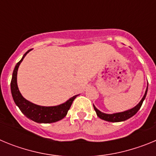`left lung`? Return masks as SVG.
Returning <instances> with one entry per match:
<instances>
[{
  "label": "left lung",
  "instance_id": "8db88e82",
  "mask_svg": "<svg viewBox=\"0 0 156 156\" xmlns=\"http://www.w3.org/2000/svg\"><path fill=\"white\" fill-rule=\"evenodd\" d=\"M147 91H148V87L146 88L145 93H144V97L142 98V99L140 100V102L137 105L133 107V108L129 110H126L125 112H118V113H113V114H106L104 112H101V111H99L94 105V108L96 113H97L98 116L101 119H104L105 121H108V122H122V121H125L126 119H129L130 117H132L133 115H134L135 114L137 113L138 110L140 109L141 105H142V103L144 101V98L146 97V94H147Z\"/></svg>",
  "mask_w": 156,
  "mask_h": 156
}]
</instances>
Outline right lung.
Returning a JSON list of instances; mask_svg holds the SVG:
<instances>
[{"mask_svg":"<svg viewBox=\"0 0 156 156\" xmlns=\"http://www.w3.org/2000/svg\"><path fill=\"white\" fill-rule=\"evenodd\" d=\"M31 50H29L24 54L22 59L16 64L12 73V81H11V90L13 100L16 105L21 110L27 118L38 123H51L61 120L67 115L69 109L71 107L73 101L77 97L75 95L69 99L63 104L57 106H41L30 102L25 99L21 94L17 85V72L19 65L21 64L25 56Z\"/></svg>","mask_w":156,"mask_h":156,"instance_id":"right-lung-1","label":"right lung"}]
</instances>
